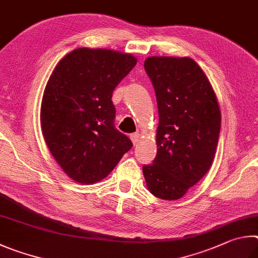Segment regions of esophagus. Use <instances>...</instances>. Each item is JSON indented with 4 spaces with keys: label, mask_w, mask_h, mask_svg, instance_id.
Here are the masks:
<instances>
[{
    "label": "esophagus",
    "mask_w": 258,
    "mask_h": 258,
    "mask_svg": "<svg viewBox=\"0 0 258 258\" xmlns=\"http://www.w3.org/2000/svg\"><path fill=\"white\" fill-rule=\"evenodd\" d=\"M139 136H141V135H139V133H134V134L130 135V139H132V142L134 143V145H136V144L138 143Z\"/></svg>",
    "instance_id": "obj_1"
}]
</instances>
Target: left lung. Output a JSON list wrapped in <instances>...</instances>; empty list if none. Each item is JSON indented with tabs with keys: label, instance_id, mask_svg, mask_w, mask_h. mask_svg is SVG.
<instances>
[{
	"label": "left lung",
	"instance_id": "obj_1",
	"mask_svg": "<svg viewBox=\"0 0 258 258\" xmlns=\"http://www.w3.org/2000/svg\"><path fill=\"white\" fill-rule=\"evenodd\" d=\"M144 67L154 86L159 126L156 156L143 173L153 195L175 201L211 168L221 129L219 102L190 57L150 56Z\"/></svg>",
	"mask_w": 258,
	"mask_h": 258
}]
</instances>
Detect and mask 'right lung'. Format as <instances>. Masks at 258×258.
<instances>
[{"mask_svg":"<svg viewBox=\"0 0 258 258\" xmlns=\"http://www.w3.org/2000/svg\"><path fill=\"white\" fill-rule=\"evenodd\" d=\"M136 63L132 54L83 47L67 54L49 77L40 106L43 136L76 182L101 181L133 147L114 126L112 93Z\"/></svg>","mask_w":258,"mask_h":258,"instance_id":"add662e5","label":"right lung"}]
</instances>
